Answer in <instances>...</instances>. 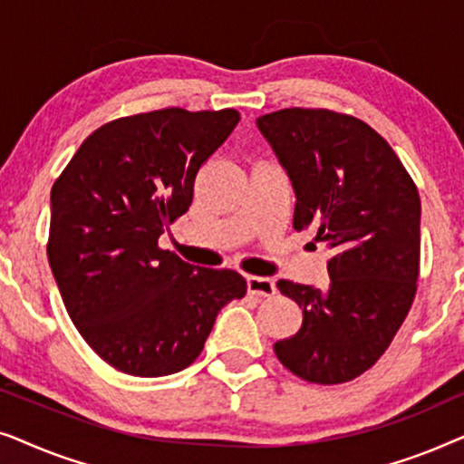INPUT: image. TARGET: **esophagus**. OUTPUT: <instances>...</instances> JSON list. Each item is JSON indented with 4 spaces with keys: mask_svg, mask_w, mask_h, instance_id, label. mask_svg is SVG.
Returning <instances> with one entry per match:
<instances>
[{
    "mask_svg": "<svg viewBox=\"0 0 464 464\" xmlns=\"http://www.w3.org/2000/svg\"><path fill=\"white\" fill-rule=\"evenodd\" d=\"M246 289L259 297H272L276 294V285L266 276H246Z\"/></svg>",
    "mask_w": 464,
    "mask_h": 464,
    "instance_id": "1",
    "label": "esophagus"
}]
</instances>
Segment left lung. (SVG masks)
I'll use <instances>...</instances> for the list:
<instances>
[{
  "instance_id": "left-lung-1",
  "label": "left lung",
  "mask_w": 464,
  "mask_h": 464,
  "mask_svg": "<svg viewBox=\"0 0 464 464\" xmlns=\"http://www.w3.org/2000/svg\"><path fill=\"white\" fill-rule=\"evenodd\" d=\"M257 129L294 186V227H313L334 249L325 289L276 283L304 321L275 353L308 382H348L382 357L414 302L420 196L391 145L359 118L291 107L259 116Z\"/></svg>"
}]
</instances>
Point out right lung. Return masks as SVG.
I'll return each mask as SVG.
<instances>
[{"mask_svg": "<svg viewBox=\"0 0 464 464\" xmlns=\"http://www.w3.org/2000/svg\"><path fill=\"white\" fill-rule=\"evenodd\" d=\"M238 120L237 110L179 107L118 118L94 130L54 181V281L86 344L129 376H169L194 363L219 310L246 294L238 272L200 268L158 246Z\"/></svg>", "mask_w": 464, "mask_h": 464, "instance_id": "right-lung-1", "label": "right lung"}]
</instances>
